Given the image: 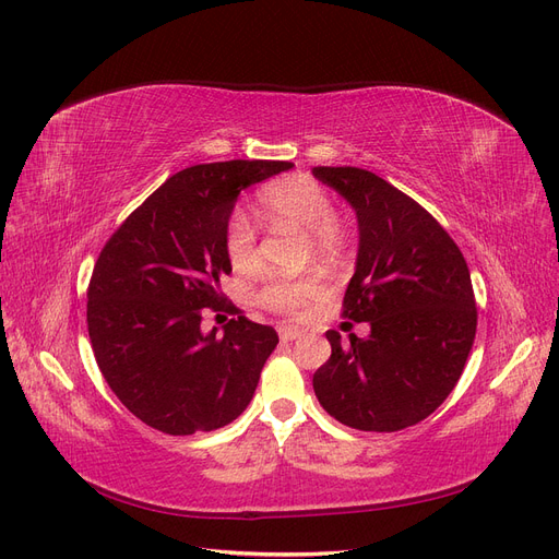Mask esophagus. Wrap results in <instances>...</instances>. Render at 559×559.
Instances as JSON below:
<instances>
[{
	"label": "esophagus",
	"instance_id": "34e87169",
	"mask_svg": "<svg viewBox=\"0 0 559 559\" xmlns=\"http://www.w3.org/2000/svg\"><path fill=\"white\" fill-rule=\"evenodd\" d=\"M278 336H281V341H295V338H301L304 332H301V329H297V326H281L278 329Z\"/></svg>",
	"mask_w": 559,
	"mask_h": 559
}]
</instances>
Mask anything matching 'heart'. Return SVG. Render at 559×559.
Here are the masks:
<instances>
[{
	"label": "heart",
	"mask_w": 559,
	"mask_h": 559,
	"mask_svg": "<svg viewBox=\"0 0 559 559\" xmlns=\"http://www.w3.org/2000/svg\"><path fill=\"white\" fill-rule=\"evenodd\" d=\"M264 216L274 223L293 225L306 233L308 255L318 260H336L343 253L345 230L334 218V200L322 183L306 175L285 177L269 183L260 193ZM225 253L237 272H251L260 262L258 233L241 210L233 212L225 225ZM322 295L316 276L295 281H269L258 293V301L283 316H301Z\"/></svg>",
	"instance_id": "b5f03b06"
}]
</instances>
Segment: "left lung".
<instances>
[{
	"label": "left lung",
	"mask_w": 559,
	"mask_h": 559,
	"mask_svg": "<svg viewBox=\"0 0 559 559\" xmlns=\"http://www.w3.org/2000/svg\"><path fill=\"white\" fill-rule=\"evenodd\" d=\"M357 214L359 251L343 318L368 322L366 338L329 329L332 357L313 376L336 421L394 432L424 421L456 386L477 334L469 269L419 202L361 168H313Z\"/></svg>",
	"instance_id": "8db88e82"
}]
</instances>
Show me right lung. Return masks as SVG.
<instances>
[{
	"instance_id": "add662e5",
	"label": "right lung",
	"mask_w": 559,
	"mask_h": 559,
	"mask_svg": "<svg viewBox=\"0 0 559 559\" xmlns=\"http://www.w3.org/2000/svg\"><path fill=\"white\" fill-rule=\"evenodd\" d=\"M287 160L204 163L173 175L103 246L87 290L96 364L115 396L168 436L210 432L251 403L278 334L243 316L202 332L233 272L225 225L251 183Z\"/></svg>"
}]
</instances>
